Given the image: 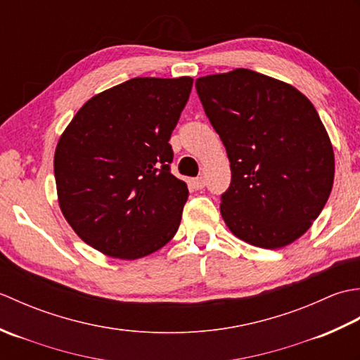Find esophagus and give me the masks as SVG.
<instances>
[{"instance_id": "esophagus-1", "label": "esophagus", "mask_w": 360, "mask_h": 360, "mask_svg": "<svg viewBox=\"0 0 360 360\" xmlns=\"http://www.w3.org/2000/svg\"><path fill=\"white\" fill-rule=\"evenodd\" d=\"M190 182H192V186L196 190H202L205 187V179L202 178V176H200V178H195V179H192Z\"/></svg>"}]
</instances>
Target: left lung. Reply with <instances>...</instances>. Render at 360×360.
<instances>
[{
    "label": "left lung",
    "mask_w": 360,
    "mask_h": 360,
    "mask_svg": "<svg viewBox=\"0 0 360 360\" xmlns=\"http://www.w3.org/2000/svg\"><path fill=\"white\" fill-rule=\"evenodd\" d=\"M231 162L221 217L252 246L280 249L308 231L330 198L334 151L314 105L289 83L238 68L196 79Z\"/></svg>",
    "instance_id": "obj_1"
}]
</instances>
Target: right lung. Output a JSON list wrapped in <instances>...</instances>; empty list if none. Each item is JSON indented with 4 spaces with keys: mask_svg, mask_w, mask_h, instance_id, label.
Masks as SVG:
<instances>
[{
    "mask_svg": "<svg viewBox=\"0 0 360 360\" xmlns=\"http://www.w3.org/2000/svg\"><path fill=\"white\" fill-rule=\"evenodd\" d=\"M192 86V77L124 82L91 97L60 136L58 205L91 248L137 259L174 236L188 190L170 173L168 141Z\"/></svg>",
    "mask_w": 360,
    "mask_h": 360,
    "instance_id": "obj_1",
    "label": "right lung"
}]
</instances>
